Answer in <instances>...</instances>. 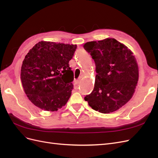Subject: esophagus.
<instances>
[{
	"label": "esophagus",
	"mask_w": 158,
	"mask_h": 158,
	"mask_svg": "<svg viewBox=\"0 0 158 158\" xmlns=\"http://www.w3.org/2000/svg\"><path fill=\"white\" fill-rule=\"evenodd\" d=\"M82 76H80V77H79V78L76 80V83H77V84H80V81H81V80H82Z\"/></svg>",
	"instance_id": "esophagus-1"
}]
</instances>
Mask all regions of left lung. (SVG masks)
<instances>
[{
	"label": "left lung",
	"instance_id": "obj_1",
	"mask_svg": "<svg viewBox=\"0 0 158 158\" xmlns=\"http://www.w3.org/2000/svg\"><path fill=\"white\" fill-rule=\"evenodd\" d=\"M95 64V82L84 99L95 111L109 113L121 108L132 98L138 80L135 57L116 40L107 38L85 44Z\"/></svg>",
	"mask_w": 158,
	"mask_h": 158
}]
</instances>
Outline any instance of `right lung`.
<instances>
[{"label": "right lung", "mask_w": 158, "mask_h": 158, "mask_svg": "<svg viewBox=\"0 0 158 158\" xmlns=\"http://www.w3.org/2000/svg\"><path fill=\"white\" fill-rule=\"evenodd\" d=\"M77 45L40 41L26 55L21 80L27 96L35 106L55 111L65 106L74 85L69 66Z\"/></svg>", "instance_id": "add662e5"}]
</instances>
